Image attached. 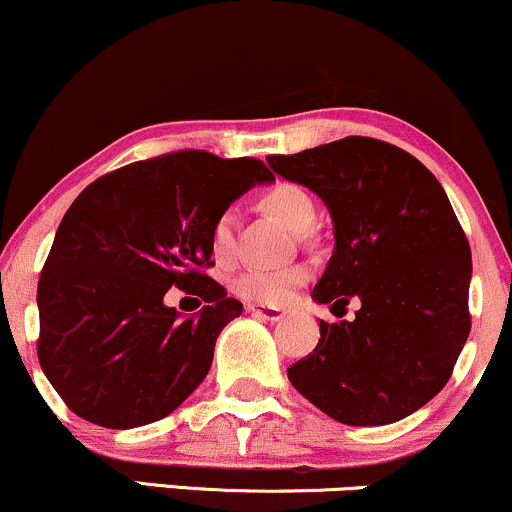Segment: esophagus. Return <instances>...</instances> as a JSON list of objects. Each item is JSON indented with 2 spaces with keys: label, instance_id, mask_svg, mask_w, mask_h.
<instances>
[{
  "label": "esophagus",
  "instance_id": "esophagus-1",
  "mask_svg": "<svg viewBox=\"0 0 512 512\" xmlns=\"http://www.w3.org/2000/svg\"><path fill=\"white\" fill-rule=\"evenodd\" d=\"M248 313L262 317V320H269V322H279L281 317H284V310L276 308V305H257V303H252V305H248Z\"/></svg>",
  "mask_w": 512,
  "mask_h": 512
}]
</instances>
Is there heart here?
Segmentation results:
<instances>
[{
  "instance_id": "heart-1",
  "label": "heart",
  "mask_w": 512,
  "mask_h": 512,
  "mask_svg": "<svg viewBox=\"0 0 512 512\" xmlns=\"http://www.w3.org/2000/svg\"><path fill=\"white\" fill-rule=\"evenodd\" d=\"M264 209L279 216L291 231L305 233L313 228L317 219L315 199L305 187L296 182H276L262 197ZM209 252L219 264H228L236 252V211L231 207L221 209L209 223ZM308 279L303 267L286 269H245L233 279V291L240 298L260 305H279L291 296L296 286Z\"/></svg>"
}]
</instances>
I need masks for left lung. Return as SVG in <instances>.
I'll return each instance as SVG.
<instances>
[{
    "instance_id": "left-lung-1",
    "label": "left lung",
    "mask_w": 512,
    "mask_h": 512,
    "mask_svg": "<svg viewBox=\"0 0 512 512\" xmlns=\"http://www.w3.org/2000/svg\"><path fill=\"white\" fill-rule=\"evenodd\" d=\"M313 190L334 223L317 303L361 301L354 322L320 320L289 368L305 399L349 426L395 424L443 390L469 337L472 252L443 185L419 158L370 137L267 156Z\"/></svg>"
}]
</instances>
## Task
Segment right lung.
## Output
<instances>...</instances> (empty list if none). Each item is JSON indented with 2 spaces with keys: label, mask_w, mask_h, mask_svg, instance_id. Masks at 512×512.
<instances>
[{
  "label": "right lung",
  "mask_w": 512,
  "mask_h": 512,
  "mask_svg": "<svg viewBox=\"0 0 512 512\" xmlns=\"http://www.w3.org/2000/svg\"><path fill=\"white\" fill-rule=\"evenodd\" d=\"M257 158L173 151L105 173L74 199L38 281V361L81 419L134 428L178 409L207 378L243 303L204 274L209 223L255 182ZM205 308L179 320L168 288Z\"/></svg>",
  "instance_id": "right-lung-1"
}]
</instances>
